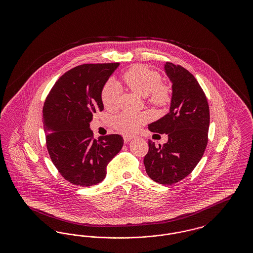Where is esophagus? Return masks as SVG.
<instances>
[{
    "mask_svg": "<svg viewBox=\"0 0 253 253\" xmlns=\"http://www.w3.org/2000/svg\"><path fill=\"white\" fill-rule=\"evenodd\" d=\"M123 138H124V142H125V143H128L129 141L132 140L134 137L132 136V135H125Z\"/></svg>",
    "mask_w": 253,
    "mask_h": 253,
    "instance_id": "1",
    "label": "esophagus"
}]
</instances>
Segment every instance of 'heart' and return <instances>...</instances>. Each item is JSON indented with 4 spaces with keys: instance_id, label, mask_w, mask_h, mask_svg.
<instances>
[{
    "instance_id": "obj_1",
    "label": "heart",
    "mask_w": 253,
    "mask_h": 253,
    "mask_svg": "<svg viewBox=\"0 0 253 253\" xmlns=\"http://www.w3.org/2000/svg\"><path fill=\"white\" fill-rule=\"evenodd\" d=\"M122 81L134 94L149 96V101L155 105H165L169 100V91L166 86L160 84V76L145 65L138 64L128 69L123 74ZM101 99L107 110H115L118 107L120 95L116 84L109 83L105 85L101 93ZM145 121L146 118L143 115L123 113L117 118L115 123L120 132L131 133L135 132Z\"/></svg>"
}]
</instances>
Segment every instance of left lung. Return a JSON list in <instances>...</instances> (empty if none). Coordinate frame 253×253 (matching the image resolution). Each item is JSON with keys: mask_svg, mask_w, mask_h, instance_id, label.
I'll return each mask as SVG.
<instances>
[{"mask_svg": "<svg viewBox=\"0 0 253 253\" xmlns=\"http://www.w3.org/2000/svg\"><path fill=\"white\" fill-rule=\"evenodd\" d=\"M164 71L171 84L169 110L148 128L151 132L167 133L168 141L157 146L149 140L144 165L152 180L171 185L189 175L203 157L210 109L202 88L188 70L166 62Z\"/></svg>", "mask_w": 253, "mask_h": 253, "instance_id": "8db88e82", "label": "left lung"}]
</instances>
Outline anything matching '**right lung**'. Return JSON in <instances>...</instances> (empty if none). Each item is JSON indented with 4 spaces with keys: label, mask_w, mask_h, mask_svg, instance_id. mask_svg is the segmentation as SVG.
<instances>
[{
    "label": "right lung",
    "mask_w": 253,
    "mask_h": 253,
    "mask_svg": "<svg viewBox=\"0 0 253 253\" xmlns=\"http://www.w3.org/2000/svg\"><path fill=\"white\" fill-rule=\"evenodd\" d=\"M119 66V62L77 66L60 77L45 99L42 123L49 156L61 176L74 185L100 183L124 143L120 134L92 139L90 129L93 114L104 109L103 87Z\"/></svg>",
    "instance_id": "1"
}]
</instances>
